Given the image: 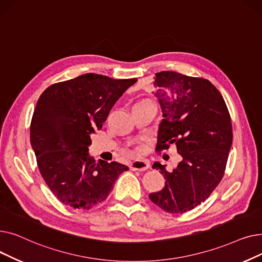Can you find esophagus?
<instances>
[{"mask_svg": "<svg viewBox=\"0 0 262 262\" xmlns=\"http://www.w3.org/2000/svg\"><path fill=\"white\" fill-rule=\"evenodd\" d=\"M149 167L147 160H135L130 163V169L133 171H145Z\"/></svg>", "mask_w": 262, "mask_h": 262, "instance_id": "obj_1", "label": "esophagus"}]
</instances>
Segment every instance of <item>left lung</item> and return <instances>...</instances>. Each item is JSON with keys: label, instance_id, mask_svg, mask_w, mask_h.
<instances>
[{"label": "left lung", "instance_id": "left-lung-1", "mask_svg": "<svg viewBox=\"0 0 262 262\" xmlns=\"http://www.w3.org/2000/svg\"><path fill=\"white\" fill-rule=\"evenodd\" d=\"M162 112L157 152L175 144L182 160L171 172L159 162L163 189L148 195L169 213L192 210L208 199L223 178L232 142L231 120L223 96L208 79L174 71L155 74Z\"/></svg>", "mask_w": 262, "mask_h": 262}]
</instances>
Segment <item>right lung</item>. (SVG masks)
Returning <instances> with one entry per match:
<instances>
[{
  "mask_svg": "<svg viewBox=\"0 0 262 262\" xmlns=\"http://www.w3.org/2000/svg\"><path fill=\"white\" fill-rule=\"evenodd\" d=\"M137 78L87 73L48 87L37 102L31 144L41 176L69 207L88 210L105 201L128 168L89 156L90 135L101 129L110 109Z\"/></svg>",
  "mask_w": 262,
  "mask_h": 262,
  "instance_id": "add662e5",
  "label": "right lung"
}]
</instances>
